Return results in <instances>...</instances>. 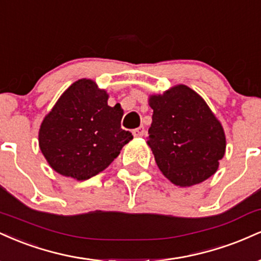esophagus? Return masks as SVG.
Here are the masks:
<instances>
[{
	"label": "esophagus",
	"instance_id": "1",
	"mask_svg": "<svg viewBox=\"0 0 261 261\" xmlns=\"http://www.w3.org/2000/svg\"><path fill=\"white\" fill-rule=\"evenodd\" d=\"M133 134H134V136H136V137L143 136V135H145V127L140 126V127L135 128V130L133 131Z\"/></svg>",
	"mask_w": 261,
	"mask_h": 261
}]
</instances>
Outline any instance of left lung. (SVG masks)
Masks as SVG:
<instances>
[{"label":"left lung","instance_id":"1","mask_svg":"<svg viewBox=\"0 0 261 261\" xmlns=\"http://www.w3.org/2000/svg\"><path fill=\"white\" fill-rule=\"evenodd\" d=\"M149 106L153 114L147 143L161 172L179 187L214 175L224 155L226 137L205 100L180 85L152 95Z\"/></svg>","mask_w":261,"mask_h":261}]
</instances>
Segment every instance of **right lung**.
I'll return each instance as SVG.
<instances>
[{
    "instance_id": "add662e5",
    "label": "right lung",
    "mask_w": 261,
    "mask_h": 261,
    "mask_svg": "<svg viewBox=\"0 0 261 261\" xmlns=\"http://www.w3.org/2000/svg\"><path fill=\"white\" fill-rule=\"evenodd\" d=\"M120 104L108 106L106 91L91 80L66 89L39 131V146L60 174L87 180L104 170L133 135L121 128Z\"/></svg>"
}]
</instances>
